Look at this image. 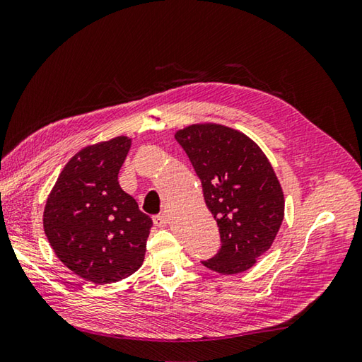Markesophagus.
Segmentation results:
<instances>
[{"mask_svg":"<svg viewBox=\"0 0 362 362\" xmlns=\"http://www.w3.org/2000/svg\"><path fill=\"white\" fill-rule=\"evenodd\" d=\"M153 223H155V226H158V228H164V226H168V223H169V218H168V215H156V216H153Z\"/></svg>","mask_w":362,"mask_h":362,"instance_id":"1","label":"esophagus"}]
</instances>
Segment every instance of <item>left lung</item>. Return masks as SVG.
<instances>
[{
    "mask_svg": "<svg viewBox=\"0 0 362 362\" xmlns=\"http://www.w3.org/2000/svg\"><path fill=\"white\" fill-rule=\"evenodd\" d=\"M202 183L204 201L220 229L221 248L202 261L210 271H248L274 244L285 215V196L258 144L218 123H193L175 131Z\"/></svg>",
    "mask_w": 362,
    "mask_h": 362,
    "instance_id": "obj_1",
    "label": "left lung"
}]
</instances>
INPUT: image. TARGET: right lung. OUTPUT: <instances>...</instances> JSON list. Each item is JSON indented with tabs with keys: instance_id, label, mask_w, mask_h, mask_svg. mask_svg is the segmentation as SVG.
<instances>
[{
	"instance_id": "right-lung-1",
	"label": "right lung",
	"mask_w": 362,
	"mask_h": 362,
	"mask_svg": "<svg viewBox=\"0 0 362 362\" xmlns=\"http://www.w3.org/2000/svg\"><path fill=\"white\" fill-rule=\"evenodd\" d=\"M133 139L87 146L64 164L44 209V233L64 266L96 285L134 274L153 221L118 183Z\"/></svg>"
}]
</instances>
